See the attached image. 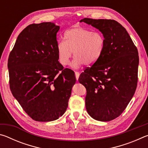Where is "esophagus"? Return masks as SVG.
Here are the masks:
<instances>
[{"label": "esophagus", "instance_id": "esophagus-1", "mask_svg": "<svg viewBox=\"0 0 148 148\" xmlns=\"http://www.w3.org/2000/svg\"><path fill=\"white\" fill-rule=\"evenodd\" d=\"M79 74H80L79 72H75V76H76V78L77 80L78 79V78H79Z\"/></svg>", "mask_w": 148, "mask_h": 148}]
</instances>
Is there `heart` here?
<instances>
[{
	"instance_id": "heart-1",
	"label": "heart",
	"mask_w": 148,
	"mask_h": 148,
	"mask_svg": "<svg viewBox=\"0 0 148 148\" xmlns=\"http://www.w3.org/2000/svg\"><path fill=\"white\" fill-rule=\"evenodd\" d=\"M65 40L57 42V51L59 61L66 66L72 56H76L72 62L74 69L86 63L96 62L103 51L105 40L102 34L82 27H74L64 32Z\"/></svg>"
}]
</instances>
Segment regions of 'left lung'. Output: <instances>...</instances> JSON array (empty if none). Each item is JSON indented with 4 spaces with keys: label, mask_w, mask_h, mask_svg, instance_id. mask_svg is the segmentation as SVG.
<instances>
[{
    "label": "left lung",
    "mask_w": 148,
    "mask_h": 148,
    "mask_svg": "<svg viewBox=\"0 0 148 148\" xmlns=\"http://www.w3.org/2000/svg\"><path fill=\"white\" fill-rule=\"evenodd\" d=\"M79 22L98 29L105 40L100 58L78 81L86 88L87 113L97 121H110L122 114L136 91L138 52L126 29L115 20L84 18Z\"/></svg>",
    "instance_id": "left-lung-1"
}]
</instances>
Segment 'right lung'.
Segmentation results:
<instances>
[{"label": "right lung", "instance_id": "obj_1", "mask_svg": "<svg viewBox=\"0 0 148 148\" xmlns=\"http://www.w3.org/2000/svg\"><path fill=\"white\" fill-rule=\"evenodd\" d=\"M59 29L51 22L29 25L17 36L9 56L12 93L37 121H51L62 116L76 83L74 72L64 69L58 61Z\"/></svg>", "mask_w": 148, "mask_h": 148}]
</instances>
